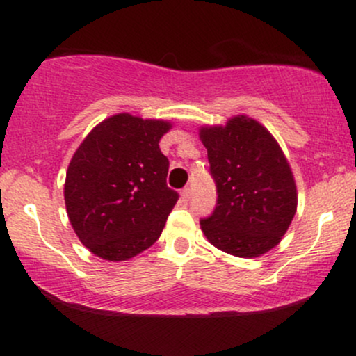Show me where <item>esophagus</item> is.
Returning a JSON list of instances; mask_svg holds the SVG:
<instances>
[{"instance_id":"1","label":"esophagus","mask_w":356,"mask_h":356,"mask_svg":"<svg viewBox=\"0 0 356 356\" xmlns=\"http://www.w3.org/2000/svg\"><path fill=\"white\" fill-rule=\"evenodd\" d=\"M181 199H182V202L189 201V199H191V189H189V187H186V189L181 191Z\"/></svg>"}]
</instances>
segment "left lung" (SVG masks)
Instances as JSON below:
<instances>
[{
    "mask_svg": "<svg viewBox=\"0 0 356 356\" xmlns=\"http://www.w3.org/2000/svg\"><path fill=\"white\" fill-rule=\"evenodd\" d=\"M218 186V206L201 220L207 241L238 257H257L283 239L296 214L298 192L288 159L273 134L249 115L202 125Z\"/></svg>",
    "mask_w": 356,
    "mask_h": 356,
    "instance_id": "left-lung-1",
    "label": "left lung"
}]
</instances>
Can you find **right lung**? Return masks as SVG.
<instances>
[{
    "instance_id": "add662e5",
    "label": "right lung",
    "mask_w": 356,
    "mask_h": 356,
    "mask_svg": "<svg viewBox=\"0 0 356 356\" xmlns=\"http://www.w3.org/2000/svg\"><path fill=\"white\" fill-rule=\"evenodd\" d=\"M172 122L115 113L97 124L68 164L63 195L85 248L127 261L161 238L179 194L167 187L169 159L159 142Z\"/></svg>"
}]
</instances>
